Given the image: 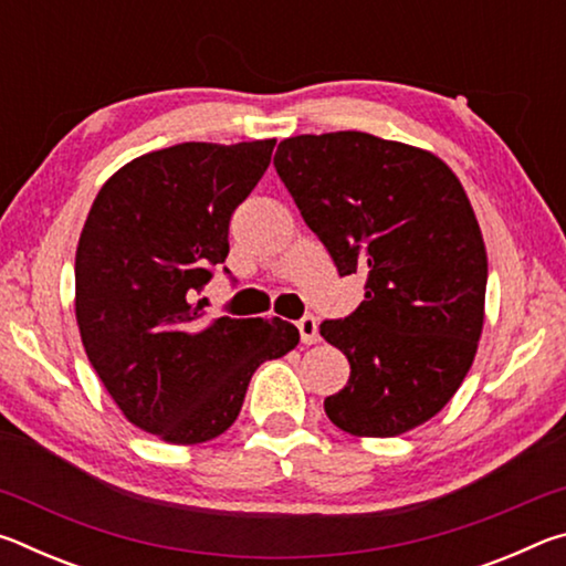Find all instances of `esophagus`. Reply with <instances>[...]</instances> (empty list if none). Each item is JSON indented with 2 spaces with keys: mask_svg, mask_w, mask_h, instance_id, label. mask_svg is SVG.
<instances>
[{
  "mask_svg": "<svg viewBox=\"0 0 566 566\" xmlns=\"http://www.w3.org/2000/svg\"><path fill=\"white\" fill-rule=\"evenodd\" d=\"M296 329H300V337L304 344H317L319 342V324L312 314H306L300 322H296Z\"/></svg>",
  "mask_w": 566,
  "mask_h": 566,
  "instance_id": "34e87169",
  "label": "esophagus"
}]
</instances>
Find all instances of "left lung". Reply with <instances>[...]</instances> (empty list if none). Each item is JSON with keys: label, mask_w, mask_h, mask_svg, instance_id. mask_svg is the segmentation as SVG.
<instances>
[{"label": "left lung", "mask_w": 566, "mask_h": 566, "mask_svg": "<svg viewBox=\"0 0 566 566\" xmlns=\"http://www.w3.org/2000/svg\"><path fill=\"white\" fill-rule=\"evenodd\" d=\"M276 175L337 272L367 274L322 337L349 359L324 411L354 437H397L442 411L484 327L486 249L462 181L432 151L367 132L280 142Z\"/></svg>", "instance_id": "left-lung-1"}]
</instances>
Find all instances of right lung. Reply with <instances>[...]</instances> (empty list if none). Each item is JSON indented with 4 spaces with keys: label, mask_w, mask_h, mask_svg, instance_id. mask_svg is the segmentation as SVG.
Returning a JSON list of instances; mask_svg holds the SVG:
<instances>
[{
    "label": "right lung",
    "mask_w": 566,
    "mask_h": 566,
    "mask_svg": "<svg viewBox=\"0 0 566 566\" xmlns=\"http://www.w3.org/2000/svg\"><path fill=\"white\" fill-rule=\"evenodd\" d=\"M276 139L185 142L104 181L74 260L84 352L134 427L202 444L234 424L249 379L300 344L280 317L209 324L197 300L229 254V219L270 167Z\"/></svg>",
    "instance_id": "obj_1"
}]
</instances>
